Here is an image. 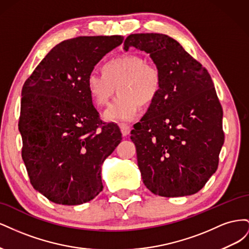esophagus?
Masks as SVG:
<instances>
[{
  "instance_id": "obj_1",
  "label": "esophagus",
  "mask_w": 249,
  "mask_h": 249,
  "mask_svg": "<svg viewBox=\"0 0 249 249\" xmlns=\"http://www.w3.org/2000/svg\"><path fill=\"white\" fill-rule=\"evenodd\" d=\"M120 131H122V134L123 136H127L131 133V127L129 125H125V124H123L120 125Z\"/></svg>"
}]
</instances>
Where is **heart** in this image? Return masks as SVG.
I'll use <instances>...</instances> for the list:
<instances>
[{
  "mask_svg": "<svg viewBox=\"0 0 249 249\" xmlns=\"http://www.w3.org/2000/svg\"><path fill=\"white\" fill-rule=\"evenodd\" d=\"M103 73L90 72L86 91L97 106L117 99L105 111L104 118L112 123H127L137 116L140 106H149L162 88V73L155 64L137 55H122L109 59L102 66Z\"/></svg>",
  "mask_w": 249,
  "mask_h": 249,
  "instance_id": "obj_1",
  "label": "heart"
}]
</instances>
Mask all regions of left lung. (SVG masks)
<instances>
[{
    "label": "left lung",
    "mask_w": 249,
    "mask_h": 249,
    "mask_svg": "<svg viewBox=\"0 0 249 249\" xmlns=\"http://www.w3.org/2000/svg\"><path fill=\"white\" fill-rule=\"evenodd\" d=\"M124 46L145 52L162 73L159 95L131 132L143 183L164 197L195 194L217 170L224 142L213 81L168 35L131 34Z\"/></svg>",
    "instance_id": "1"
}]
</instances>
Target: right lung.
<instances>
[{
  "mask_svg": "<svg viewBox=\"0 0 249 249\" xmlns=\"http://www.w3.org/2000/svg\"><path fill=\"white\" fill-rule=\"evenodd\" d=\"M123 40L120 35L80 36L60 42L22 86V160L34 189L58 205H82L103 190V163L122 133L100 119L86 78Z\"/></svg>",
  "mask_w": 249,
  "mask_h": 249,
  "instance_id": "right-lung-1",
  "label": "right lung"
}]
</instances>
